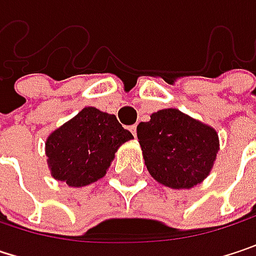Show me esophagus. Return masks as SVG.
<instances>
[{
    "mask_svg": "<svg viewBox=\"0 0 256 256\" xmlns=\"http://www.w3.org/2000/svg\"><path fill=\"white\" fill-rule=\"evenodd\" d=\"M130 132H132V134L136 138V124H133V126H130Z\"/></svg>",
    "mask_w": 256,
    "mask_h": 256,
    "instance_id": "34e87169",
    "label": "esophagus"
}]
</instances>
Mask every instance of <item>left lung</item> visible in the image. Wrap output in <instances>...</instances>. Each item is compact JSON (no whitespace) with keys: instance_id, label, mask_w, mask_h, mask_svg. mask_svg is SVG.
<instances>
[{"instance_id":"obj_1","label":"left lung","mask_w":256,"mask_h":256,"mask_svg":"<svg viewBox=\"0 0 256 256\" xmlns=\"http://www.w3.org/2000/svg\"><path fill=\"white\" fill-rule=\"evenodd\" d=\"M138 124V139L150 175L174 190H190L209 176L220 151L218 132L176 108Z\"/></svg>"}]
</instances>
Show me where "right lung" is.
Instances as JSON below:
<instances>
[{"mask_svg":"<svg viewBox=\"0 0 256 256\" xmlns=\"http://www.w3.org/2000/svg\"><path fill=\"white\" fill-rule=\"evenodd\" d=\"M130 139L133 134L116 116L86 106L47 136L50 174L74 188L96 182L106 175L117 150Z\"/></svg>","mask_w":256,"mask_h":256,"instance_id":"right-lung-1","label":"right lung"}]
</instances>
